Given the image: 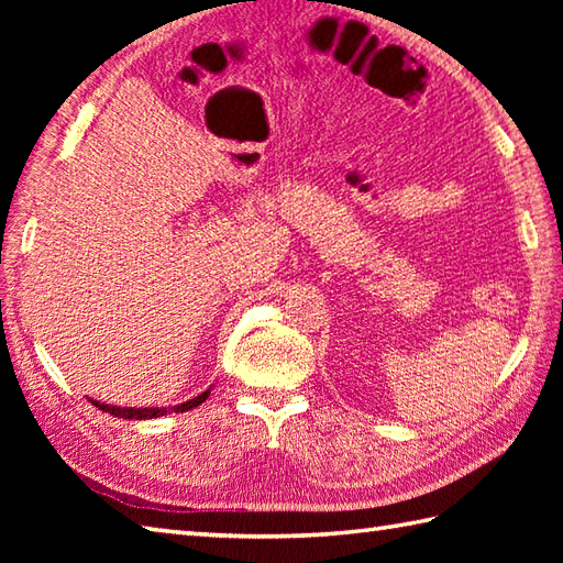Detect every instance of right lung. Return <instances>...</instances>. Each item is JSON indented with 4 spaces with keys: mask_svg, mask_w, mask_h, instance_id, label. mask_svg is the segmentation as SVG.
<instances>
[{
    "mask_svg": "<svg viewBox=\"0 0 563 563\" xmlns=\"http://www.w3.org/2000/svg\"><path fill=\"white\" fill-rule=\"evenodd\" d=\"M210 397V389H206L202 394H198L196 399H190V401H184V404H178V406H172V409H133V406H130V409H121V406H109V404H99V401H93V399H89L93 406H99L101 411H109L111 416H118V418H137V421H142V418H159V416H164V413H172V411H190V409H196V406H200L202 401H206Z\"/></svg>",
    "mask_w": 563,
    "mask_h": 563,
    "instance_id": "add662e5",
    "label": "right lung"
}]
</instances>
